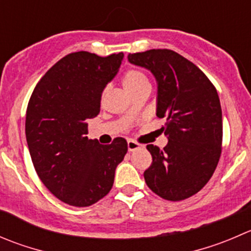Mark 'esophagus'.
<instances>
[{
    "mask_svg": "<svg viewBox=\"0 0 251 251\" xmlns=\"http://www.w3.org/2000/svg\"><path fill=\"white\" fill-rule=\"evenodd\" d=\"M142 147H143L142 145H140V143L135 142V141H132V140L127 141V150H128V152H133V151L138 150V148H142Z\"/></svg>",
    "mask_w": 251,
    "mask_h": 251,
    "instance_id": "1",
    "label": "esophagus"
}]
</instances>
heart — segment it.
Here are the masks:
<instances>
[{
    "label": "heart",
    "mask_w": 251,
    "mask_h": 251,
    "mask_svg": "<svg viewBox=\"0 0 251 251\" xmlns=\"http://www.w3.org/2000/svg\"><path fill=\"white\" fill-rule=\"evenodd\" d=\"M124 84V88L127 91V93H130L131 96L135 94L136 92L141 91L143 88H147L150 87V82H148L147 76L145 75V72H142L141 70L137 69H131L124 74L123 79H121Z\"/></svg>",
    "instance_id": "1"
}]
</instances>
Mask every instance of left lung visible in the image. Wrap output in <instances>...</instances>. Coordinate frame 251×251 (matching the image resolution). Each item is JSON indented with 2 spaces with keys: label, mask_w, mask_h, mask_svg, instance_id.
Here are the masks:
<instances>
[{
  "label": "left lung",
  "mask_w": 251,
  "mask_h": 251,
  "mask_svg": "<svg viewBox=\"0 0 251 251\" xmlns=\"http://www.w3.org/2000/svg\"><path fill=\"white\" fill-rule=\"evenodd\" d=\"M131 64L154 75L157 116L167 120L163 150L148 145L152 164L146 184L162 199L180 201L195 195L215 173L222 152V109L212 82L184 56L168 49L128 53Z\"/></svg>",
  "instance_id": "8db88e82"
}]
</instances>
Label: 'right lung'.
Listing matches in <instances>:
<instances>
[{
  "label": "right lung",
  "mask_w": 251,
  "mask_h": 251,
  "mask_svg": "<svg viewBox=\"0 0 251 251\" xmlns=\"http://www.w3.org/2000/svg\"><path fill=\"white\" fill-rule=\"evenodd\" d=\"M123 57L69 53L41 77L29 99L25 137L31 162L49 191L71 206L87 207L103 199L127 152L123 137L105 146L87 137V120L100 111L101 93Z\"/></svg>",
  "instance_id": "1"
}]
</instances>
